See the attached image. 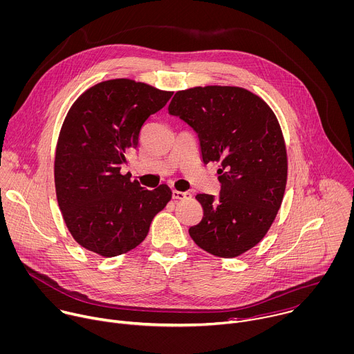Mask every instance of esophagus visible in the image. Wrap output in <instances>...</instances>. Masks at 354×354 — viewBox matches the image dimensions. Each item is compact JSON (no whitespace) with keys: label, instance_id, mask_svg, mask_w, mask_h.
<instances>
[{"label":"esophagus","instance_id":"esophagus-1","mask_svg":"<svg viewBox=\"0 0 354 354\" xmlns=\"http://www.w3.org/2000/svg\"><path fill=\"white\" fill-rule=\"evenodd\" d=\"M192 194L189 192H179V190H172V198L175 200H186L190 198Z\"/></svg>","mask_w":354,"mask_h":354}]
</instances>
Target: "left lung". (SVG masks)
<instances>
[{
	"label": "left lung",
	"mask_w": 354,
	"mask_h": 354,
	"mask_svg": "<svg viewBox=\"0 0 354 354\" xmlns=\"http://www.w3.org/2000/svg\"><path fill=\"white\" fill-rule=\"evenodd\" d=\"M168 111L197 133L203 162H219V197L196 196L204 215L190 236L209 254L238 257L261 242L283 198L288 157L277 116L263 98L233 86L178 91Z\"/></svg>",
	"instance_id": "1"
}]
</instances>
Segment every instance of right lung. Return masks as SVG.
Returning <instances> with one entry per match:
<instances>
[{
  "mask_svg": "<svg viewBox=\"0 0 354 354\" xmlns=\"http://www.w3.org/2000/svg\"><path fill=\"white\" fill-rule=\"evenodd\" d=\"M131 79L101 82L71 106L59 132L54 178L64 221L73 239L102 257L133 250L167 205V185L147 190L122 175L142 127L172 97Z\"/></svg>",
  "mask_w": 354,
  "mask_h": 354,
  "instance_id": "obj_1",
  "label": "right lung"
}]
</instances>
